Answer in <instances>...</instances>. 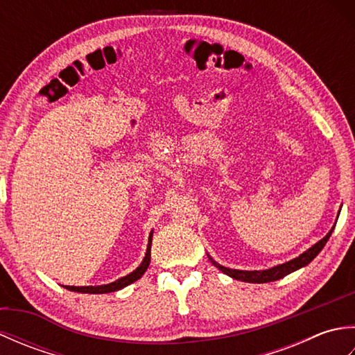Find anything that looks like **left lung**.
I'll use <instances>...</instances> for the list:
<instances>
[{"label":"left lung","instance_id":"obj_1","mask_svg":"<svg viewBox=\"0 0 355 355\" xmlns=\"http://www.w3.org/2000/svg\"><path fill=\"white\" fill-rule=\"evenodd\" d=\"M334 227L331 229L325 238H322L319 243H315L313 247L308 248L306 252H304L302 254H299L297 258H294L288 262L281 263V266H276L273 268H268V270H262V271H244V270H232L227 267H223L220 263H214L215 266L220 268L223 273H225L227 276L233 277V279H238V281H244V282H252V284H266V282H273L277 281V279H281L286 275L293 273V271L299 270L300 267H305L306 263H310L315 256L319 254V252L322 250L323 247H325L327 241L329 239L331 233H333Z\"/></svg>","mask_w":355,"mask_h":355}]
</instances>
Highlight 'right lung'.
<instances>
[{"label":"right lung","instance_id":"right-lung-1","mask_svg":"<svg viewBox=\"0 0 355 355\" xmlns=\"http://www.w3.org/2000/svg\"><path fill=\"white\" fill-rule=\"evenodd\" d=\"M150 244H153V232H150L149 235V243H148V250H146V256L140 266L135 268L131 275H128L125 277H120L117 279L116 282H111L107 285H97V286H65L67 290H71V291H78V293H92V294H102V293H112V291H117L120 288H123V286L130 285L132 282L137 281L143 275H145V271L149 267V262H150Z\"/></svg>","mask_w":355,"mask_h":355}]
</instances>
